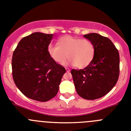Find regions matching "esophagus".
I'll list each match as a JSON object with an SVG mask.
<instances>
[{
    "mask_svg": "<svg viewBox=\"0 0 131 131\" xmlns=\"http://www.w3.org/2000/svg\"><path fill=\"white\" fill-rule=\"evenodd\" d=\"M66 70L67 72H70V70L68 68H66Z\"/></svg>",
    "mask_w": 131,
    "mask_h": 131,
    "instance_id": "esophagus-1",
    "label": "esophagus"
}]
</instances>
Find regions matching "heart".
Instances as JSON below:
<instances>
[{
    "instance_id": "b5f03b06",
    "label": "heart",
    "mask_w": 131,
    "mask_h": 131,
    "mask_svg": "<svg viewBox=\"0 0 131 131\" xmlns=\"http://www.w3.org/2000/svg\"><path fill=\"white\" fill-rule=\"evenodd\" d=\"M95 46L87 39L66 35L58 39L57 44L51 43L48 47V53L52 60L59 64H63L69 59L68 64L78 68L88 66L95 56Z\"/></svg>"
}]
</instances>
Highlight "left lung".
Here are the masks:
<instances>
[{"label": "left lung", "instance_id": "8db88e82", "mask_svg": "<svg viewBox=\"0 0 131 131\" xmlns=\"http://www.w3.org/2000/svg\"><path fill=\"white\" fill-rule=\"evenodd\" d=\"M83 36L95 46L91 63L83 70H72L75 88L83 99L94 100L107 94L117 83L119 75V54L108 38L97 33Z\"/></svg>", "mask_w": 131, "mask_h": 131}]
</instances>
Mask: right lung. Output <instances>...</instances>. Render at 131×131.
<instances>
[{
  "mask_svg": "<svg viewBox=\"0 0 131 131\" xmlns=\"http://www.w3.org/2000/svg\"><path fill=\"white\" fill-rule=\"evenodd\" d=\"M53 36L31 34L19 42L12 55V77L16 87L26 97L41 102L56 95L66 71L48 53Z\"/></svg>",
  "mask_w": 131,
  "mask_h": 131,
  "instance_id": "1",
  "label": "right lung"
}]
</instances>
